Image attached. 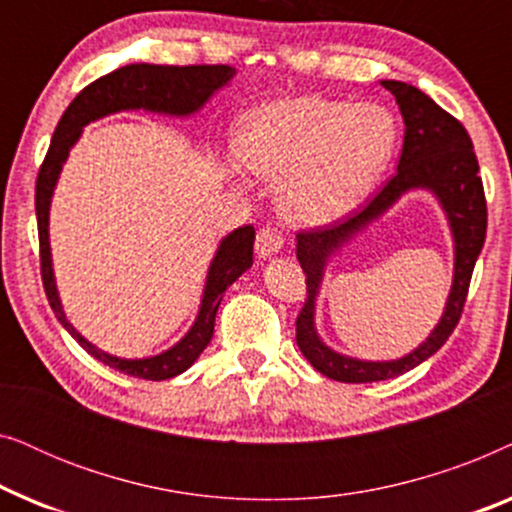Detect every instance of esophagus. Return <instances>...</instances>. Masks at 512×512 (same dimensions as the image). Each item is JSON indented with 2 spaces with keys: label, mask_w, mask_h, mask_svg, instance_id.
Wrapping results in <instances>:
<instances>
[{
  "label": "esophagus",
  "mask_w": 512,
  "mask_h": 512,
  "mask_svg": "<svg viewBox=\"0 0 512 512\" xmlns=\"http://www.w3.org/2000/svg\"><path fill=\"white\" fill-rule=\"evenodd\" d=\"M282 247H284V235L279 233L277 228L265 226L258 230V235H256V254L258 256L270 258V256H275L277 251H282Z\"/></svg>",
  "instance_id": "esophagus-1"
}]
</instances>
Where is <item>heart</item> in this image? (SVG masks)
Returning <instances> with one entry per match:
<instances>
[{"mask_svg":"<svg viewBox=\"0 0 512 512\" xmlns=\"http://www.w3.org/2000/svg\"><path fill=\"white\" fill-rule=\"evenodd\" d=\"M396 144V125L377 104L324 97H284L251 109L237 123L235 159L226 163L244 188L239 167L277 181L286 221L321 228L342 219L373 191Z\"/></svg>","mask_w":512,"mask_h":512,"instance_id":"heart-1","label":"heart"}]
</instances>
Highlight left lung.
<instances>
[{"label":"left lung","instance_id":"obj_1","mask_svg":"<svg viewBox=\"0 0 512 512\" xmlns=\"http://www.w3.org/2000/svg\"><path fill=\"white\" fill-rule=\"evenodd\" d=\"M382 86L396 97L405 123L403 151L396 174L368 202V207H363L352 219L338 226L307 230L296 237L298 263L307 275V300L296 321V342L314 370L331 380L349 384L391 380L417 368L445 345L454 326L459 324L475 261H478L487 233L485 191L478 177L480 167L464 125L410 83L382 81ZM412 190H426L439 200L453 233L455 270L444 317L430 338L401 360L366 362L335 353L320 340L313 324L325 265L342 246Z\"/></svg>","mask_w":512,"mask_h":512}]
</instances>
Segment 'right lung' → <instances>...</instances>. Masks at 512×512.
Here are the masks:
<instances>
[{
  "label": "right lung",
  "instance_id": "right-lung-1",
  "mask_svg": "<svg viewBox=\"0 0 512 512\" xmlns=\"http://www.w3.org/2000/svg\"><path fill=\"white\" fill-rule=\"evenodd\" d=\"M235 67L228 65H125L102 79L83 88L74 102L62 114L58 128L53 132L51 146H48L46 160L37 177V223H39V244H41V279H44L46 298L51 303L55 317L67 333L86 349L90 356L102 361L104 366L121 370L125 375L139 377V380H170L177 377L198 361L214 335V321L223 293L237 277L254 263V226L235 228L216 247V254L209 263L205 289H202L200 307L195 321L188 328L184 338L174 342L170 349L156 356L144 359H121L104 349L95 347L72 326L62 307L58 284H55L53 256H51V235H48V221H51V200L58 186L62 165L67 163L69 151L81 139V132L88 123L100 121L104 116L121 114V111H149V114H163L174 118H188L205 107L212 97L228 86L235 76Z\"/></svg>",
  "mask_w": 512,
  "mask_h": 512
}]
</instances>
